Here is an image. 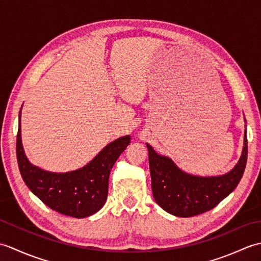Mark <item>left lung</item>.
Instances as JSON below:
<instances>
[{
    "mask_svg": "<svg viewBox=\"0 0 261 261\" xmlns=\"http://www.w3.org/2000/svg\"><path fill=\"white\" fill-rule=\"evenodd\" d=\"M149 168L154 201L166 212L180 218H191L215 207L239 184L246 168L248 140L241 158L230 173L219 177H198L181 171L168 157L159 156L150 145Z\"/></svg>",
    "mask_w": 261,
    "mask_h": 261,
    "instance_id": "obj_1",
    "label": "left lung"
}]
</instances>
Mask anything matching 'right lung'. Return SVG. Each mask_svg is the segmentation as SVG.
<instances>
[{"label":"right lung","mask_w":261,"mask_h":261,"mask_svg":"<svg viewBox=\"0 0 261 261\" xmlns=\"http://www.w3.org/2000/svg\"><path fill=\"white\" fill-rule=\"evenodd\" d=\"M129 143V136L119 138L82 169L65 174L48 173L28 162L21 142L20 122L16 158L23 181L36 196L56 212L81 219L102 208L108 197L110 171Z\"/></svg>","instance_id":"right-lung-1"}]
</instances>
